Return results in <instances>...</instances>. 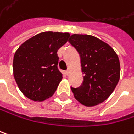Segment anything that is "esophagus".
I'll return each mask as SVG.
<instances>
[{"mask_svg":"<svg viewBox=\"0 0 134 134\" xmlns=\"http://www.w3.org/2000/svg\"><path fill=\"white\" fill-rule=\"evenodd\" d=\"M65 74H66V75H70V70H66V71H65Z\"/></svg>","mask_w":134,"mask_h":134,"instance_id":"1","label":"esophagus"}]
</instances>
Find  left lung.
I'll return each mask as SVG.
<instances>
[{"instance_id":"left-lung-1","label":"left lung","mask_w":134,"mask_h":134,"mask_svg":"<svg viewBox=\"0 0 134 134\" xmlns=\"http://www.w3.org/2000/svg\"><path fill=\"white\" fill-rule=\"evenodd\" d=\"M68 41L81 58L82 85L71 87L75 98L86 107L107 100L120 78V63L115 50L100 39L88 34H72Z\"/></svg>"}]
</instances>
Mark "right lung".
Returning <instances> with one entry per match:
<instances>
[{"label":"right lung","mask_w":134,"mask_h":134,"mask_svg":"<svg viewBox=\"0 0 134 134\" xmlns=\"http://www.w3.org/2000/svg\"><path fill=\"white\" fill-rule=\"evenodd\" d=\"M69 33L46 31L23 43L13 59V75L23 94L34 101H44L55 92L63 77L57 65L58 49Z\"/></svg>","instance_id":"add662e5"}]
</instances>
